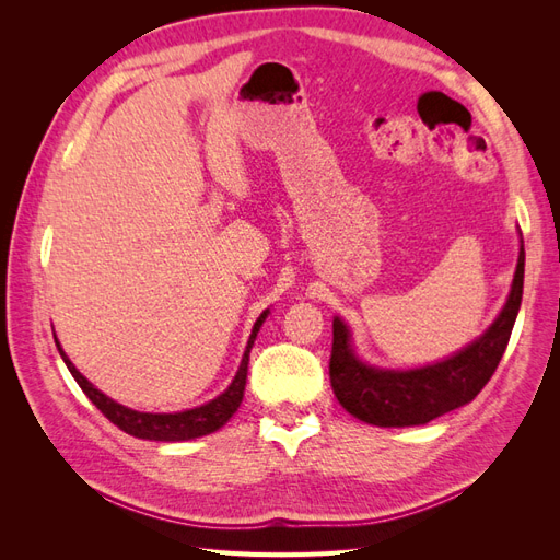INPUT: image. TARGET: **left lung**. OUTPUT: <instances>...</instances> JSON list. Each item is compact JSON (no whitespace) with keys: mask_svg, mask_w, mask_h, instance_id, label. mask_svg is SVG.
Instances as JSON below:
<instances>
[{"mask_svg":"<svg viewBox=\"0 0 560 560\" xmlns=\"http://www.w3.org/2000/svg\"><path fill=\"white\" fill-rule=\"evenodd\" d=\"M523 243V241H521ZM525 252L521 245L518 264L500 315L477 341L451 358L416 366L383 369L366 364L354 352L352 334L341 317H334V346L329 378L343 409L376 428H411L469 404L495 374L504 348L510 343L523 296Z\"/></svg>","mask_w":560,"mask_h":560,"instance_id":"8db88e82","label":"left lung"}]
</instances>
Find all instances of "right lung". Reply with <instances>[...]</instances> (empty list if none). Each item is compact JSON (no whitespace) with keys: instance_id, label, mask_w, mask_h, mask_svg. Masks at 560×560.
I'll use <instances>...</instances> for the list:
<instances>
[{"instance_id":"obj_1","label":"right lung","mask_w":560,"mask_h":560,"mask_svg":"<svg viewBox=\"0 0 560 560\" xmlns=\"http://www.w3.org/2000/svg\"><path fill=\"white\" fill-rule=\"evenodd\" d=\"M268 313L270 311L266 308L257 317V322H254L241 366H238V371H235V376L224 393L208 404H200V406H196V409H186L179 413H144V411H135V409H128V406H124V404L114 401L105 393H100V389L86 376H81V371L70 362V358H67L65 350L60 348L58 338H56V346H58L62 362L67 364V369H70V374L74 376L79 387L86 393V397L97 406V409L103 411V416L114 422L118 430H124L138 439H149V442H189V439L206 436V434L217 432L219 428H224L229 418L238 411V406L245 395V383H247L249 350H252L254 338H257Z\"/></svg>"}]
</instances>
